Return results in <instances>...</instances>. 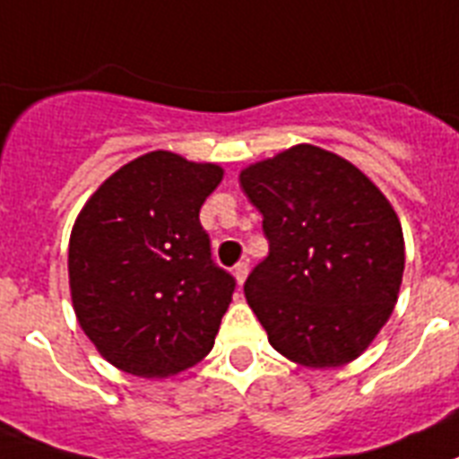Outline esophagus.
<instances>
[{"instance_id": "esophagus-1", "label": "esophagus", "mask_w": 459, "mask_h": 459, "mask_svg": "<svg viewBox=\"0 0 459 459\" xmlns=\"http://www.w3.org/2000/svg\"><path fill=\"white\" fill-rule=\"evenodd\" d=\"M246 276H248V263H237V264H234V279H237L238 286H241V283L246 281Z\"/></svg>"}]
</instances>
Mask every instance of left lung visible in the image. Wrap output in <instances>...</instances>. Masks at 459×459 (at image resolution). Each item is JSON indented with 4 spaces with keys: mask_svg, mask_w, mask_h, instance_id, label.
Instances as JSON below:
<instances>
[{
    "mask_svg": "<svg viewBox=\"0 0 459 459\" xmlns=\"http://www.w3.org/2000/svg\"><path fill=\"white\" fill-rule=\"evenodd\" d=\"M238 185L270 241L244 293L272 347L305 368L361 357L392 316L406 264L387 196L351 161L307 143L246 166Z\"/></svg>",
    "mask_w": 459,
    "mask_h": 459,
    "instance_id": "obj_1",
    "label": "left lung"
}]
</instances>
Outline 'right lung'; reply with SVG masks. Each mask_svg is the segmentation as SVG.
I'll list each match as a JSON object with an SVG mask.
<instances>
[{
  "mask_svg": "<svg viewBox=\"0 0 459 459\" xmlns=\"http://www.w3.org/2000/svg\"><path fill=\"white\" fill-rule=\"evenodd\" d=\"M218 164L154 150L91 195L70 234L77 321L100 357L138 377H170L213 350L234 279L211 260L199 222Z\"/></svg>",
  "mask_w": 459,
  "mask_h": 459,
  "instance_id": "add662e5",
  "label": "right lung"
}]
</instances>
